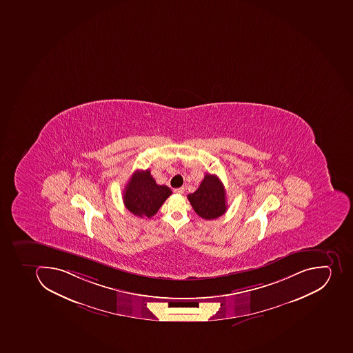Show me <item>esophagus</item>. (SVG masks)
Here are the masks:
<instances>
[{"mask_svg": "<svg viewBox=\"0 0 353 353\" xmlns=\"http://www.w3.org/2000/svg\"><path fill=\"white\" fill-rule=\"evenodd\" d=\"M173 191H174V193H176V194H182V193L184 192V188H178V189H174Z\"/></svg>", "mask_w": 353, "mask_h": 353, "instance_id": "1", "label": "esophagus"}]
</instances>
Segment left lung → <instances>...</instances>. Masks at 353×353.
<instances>
[{
    "label": "left lung",
    "mask_w": 353,
    "mask_h": 353,
    "mask_svg": "<svg viewBox=\"0 0 353 353\" xmlns=\"http://www.w3.org/2000/svg\"><path fill=\"white\" fill-rule=\"evenodd\" d=\"M188 199L196 214L205 220H214L228 209L223 183L214 174L204 175L200 187Z\"/></svg>",
    "instance_id": "1"
}]
</instances>
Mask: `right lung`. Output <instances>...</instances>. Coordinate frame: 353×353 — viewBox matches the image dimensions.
Returning <instances> with one entry per match:
<instances>
[{
	"label": "right lung",
	"mask_w": 353,
	"mask_h": 353,
	"mask_svg": "<svg viewBox=\"0 0 353 353\" xmlns=\"http://www.w3.org/2000/svg\"><path fill=\"white\" fill-rule=\"evenodd\" d=\"M171 194L169 187L157 184L150 170H138L126 184L123 202L126 209L137 216L152 218Z\"/></svg>",
	"instance_id": "add662e5"
}]
</instances>
